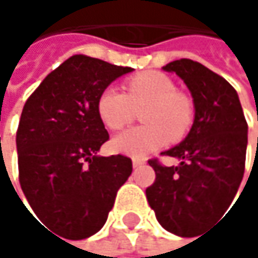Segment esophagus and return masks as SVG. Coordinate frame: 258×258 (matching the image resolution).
I'll list each match as a JSON object with an SVG mask.
<instances>
[{
  "mask_svg": "<svg viewBox=\"0 0 258 258\" xmlns=\"http://www.w3.org/2000/svg\"><path fill=\"white\" fill-rule=\"evenodd\" d=\"M143 164H145V161H143V160L133 158V167H134V169H137V167H140V166H143Z\"/></svg>",
  "mask_w": 258,
  "mask_h": 258,
  "instance_id": "obj_1",
  "label": "esophagus"
}]
</instances>
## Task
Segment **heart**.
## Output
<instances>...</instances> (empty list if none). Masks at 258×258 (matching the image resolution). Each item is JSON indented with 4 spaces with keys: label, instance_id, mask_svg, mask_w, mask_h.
<instances>
[{
    "label": "heart",
    "instance_id": "obj_1",
    "mask_svg": "<svg viewBox=\"0 0 258 258\" xmlns=\"http://www.w3.org/2000/svg\"><path fill=\"white\" fill-rule=\"evenodd\" d=\"M128 94L109 86L98 98V115L110 130L130 124L136 110L142 112L143 127L128 128L112 139V149L118 154L145 158L169 143L178 140L192 124L191 100L178 92L176 83L163 73L146 72L130 79Z\"/></svg>",
    "mask_w": 258,
    "mask_h": 258
}]
</instances>
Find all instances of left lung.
Instances as JSON below:
<instances>
[{"label": "left lung", "instance_id": "obj_1", "mask_svg": "<svg viewBox=\"0 0 258 258\" xmlns=\"http://www.w3.org/2000/svg\"><path fill=\"white\" fill-rule=\"evenodd\" d=\"M191 92L194 121L179 145L163 154L179 160L166 167L155 160V182L146 199L163 229L191 237L233 202L243 178L248 125L232 85L200 62L178 59L163 67Z\"/></svg>", "mask_w": 258, "mask_h": 258}]
</instances>
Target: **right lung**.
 <instances>
[{
  "label": "right lung",
  "instance_id": "add662e5",
  "mask_svg": "<svg viewBox=\"0 0 258 258\" xmlns=\"http://www.w3.org/2000/svg\"><path fill=\"white\" fill-rule=\"evenodd\" d=\"M131 72L73 55L24 106L16 134L21 186L37 218L66 239L101 230L133 172L128 157L98 155L109 134L97 109L101 92Z\"/></svg>",
  "mask_w": 258,
  "mask_h": 258
}]
</instances>
